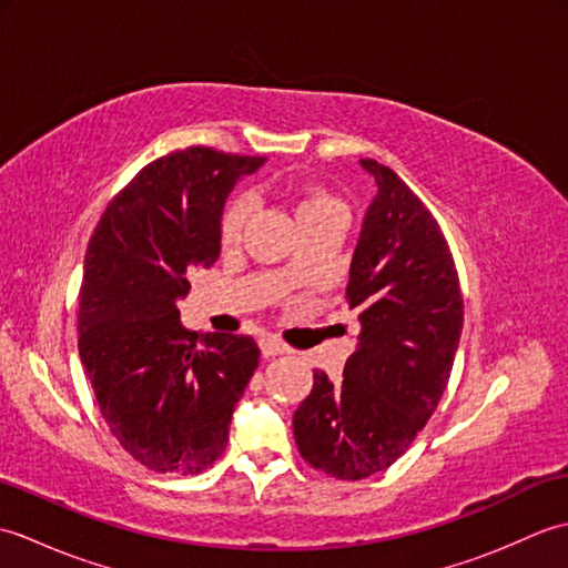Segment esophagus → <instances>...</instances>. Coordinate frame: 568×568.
Returning a JSON list of instances; mask_svg holds the SVG:
<instances>
[{
  "label": "esophagus",
  "mask_w": 568,
  "mask_h": 568,
  "mask_svg": "<svg viewBox=\"0 0 568 568\" xmlns=\"http://www.w3.org/2000/svg\"><path fill=\"white\" fill-rule=\"evenodd\" d=\"M285 352H291V348H287V344H283L281 339H277V336H263V339H261V354L265 358L281 356Z\"/></svg>",
  "instance_id": "obj_1"
}]
</instances>
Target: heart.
<instances>
[{"label": "heart", "instance_id": "b5f03b06", "mask_svg": "<svg viewBox=\"0 0 568 568\" xmlns=\"http://www.w3.org/2000/svg\"><path fill=\"white\" fill-rule=\"evenodd\" d=\"M293 200V207H295V216L297 222L305 220V216L312 214H320V212H327V210H344L339 200H334L327 192H320V190H303V187H295L287 192ZM251 204L246 197H239L234 200L229 207L224 210L222 216V239L226 241H236L241 234V226H244L246 216H248Z\"/></svg>", "mask_w": 568, "mask_h": 568}]
</instances>
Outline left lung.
<instances>
[{"instance_id":"left-lung-1","label":"left lung","mask_w":568,"mask_h":568,"mask_svg":"<svg viewBox=\"0 0 568 568\" xmlns=\"http://www.w3.org/2000/svg\"><path fill=\"white\" fill-rule=\"evenodd\" d=\"M361 165L378 192L346 285L358 344L339 383L315 371L293 417L300 456L342 480L378 474L409 449L442 400L464 327L458 273L437 220L388 165Z\"/></svg>"}]
</instances>
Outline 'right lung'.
Listing matches in <instances>:
<instances>
[{
    "instance_id": "right-lung-1",
    "label": "right lung",
    "mask_w": 568,
    "mask_h": 568,
    "mask_svg": "<svg viewBox=\"0 0 568 568\" xmlns=\"http://www.w3.org/2000/svg\"><path fill=\"white\" fill-rule=\"evenodd\" d=\"M261 155L207 146L141 168L104 210L84 256L78 348L106 427L155 474L192 476L224 454L258 366L244 334L187 332L178 300L220 258L222 212Z\"/></svg>"
}]
</instances>
